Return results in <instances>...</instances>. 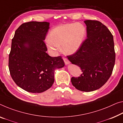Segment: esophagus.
<instances>
[{
	"label": "esophagus",
	"mask_w": 123,
	"mask_h": 123,
	"mask_svg": "<svg viewBox=\"0 0 123 123\" xmlns=\"http://www.w3.org/2000/svg\"><path fill=\"white\" fill-rule=\"evenodd\" d=\"M63 60L64 61V63H65V65H68V64H69L70 63V61L69 60H68L67 58H63Z\"/></svg>",
	"instance_id": "esophagus-1"
}]
</instances>
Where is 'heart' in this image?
<instances>
[{"label":"heart","instance_id":"obj_1","mask_svg":"<svg viewBox=\"0 0 123 123\" xmlns=\"http://www.w3.org/2000/svg\"><path fill=\"white\" fill-rule=\"evenodd\" d=\"M85 35L86 29L82 24H68L52 30L46 43L50 50L55 52L59 47H62L65 54H71L80 47Z\"/></svg>","mask_w":123,"mask_h":123}]
</instances>
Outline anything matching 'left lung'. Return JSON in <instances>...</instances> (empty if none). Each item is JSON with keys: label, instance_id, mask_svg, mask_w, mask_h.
I'll return each mask as SVG.
<instances>
[{"label": "left lung", "instance_id": "8db88e82", "mask_svg": "<svg viewBox=\"0 0 123 123\" xmlns=\"http://www.w3.org/2000/svg\"><path fill=\"white\" fill-rule=\"evenodd\" d=\"M87 38L76 53L68 56L69 61L81 68L79 77L71 79L77 90L91 92L99 89L112 74L116 60L113 36L101 22L86 20Z\"/></svg>", "mask_w": 123, "mask_h": 123}]
</instances>
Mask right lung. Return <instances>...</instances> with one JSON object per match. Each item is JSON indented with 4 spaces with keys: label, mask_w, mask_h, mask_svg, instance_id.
I'll use <instances>...</instances> for the list:
<instances>
[{
    "label": "right lung",
    "mask_w": 123,
    "mask_h": 123,
    "mask_svg": "<svg viewBox=\"0 0 123 123\" xmlns=\"http://www.w3.org/2000/svg\"><path fill=\"white\" fill-rule=\"evenodd\" d=\"M49 29L47 22L22 24L12 39L9 68L12 80L20 88L41 93L52 87L54 71L64 67L60 56L52 57L46 53L44 42Z\"/></svg>",
    "instance_id": "obj_1"
}]
</instances>
